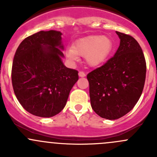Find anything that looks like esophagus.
Here are the masks:
<instances>
[{"label": "esophagus", "instance_id": "esophagus-1", "mask_svg": "<svg viewBox=\"0 0 157 157\" xmlns=\"http://www.w3.org/2000/svg\"><path fill=\"white\" fill-rule=\"evenodd\" d=\"M78 74H79V77H84L85 76H86V74H85L83 71H80Z\"/></svg>", "mask_w": 157, "mask_h": 157}]
</instances>
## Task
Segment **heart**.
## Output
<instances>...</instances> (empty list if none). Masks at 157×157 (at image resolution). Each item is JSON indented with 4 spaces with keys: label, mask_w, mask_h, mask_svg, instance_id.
I'll list each match as a JSON object with an SVG mask.
<instances>
[{
    "label": "heart",
    "mask_w": 157,
    "mask_h": 157,
    "mask_svg": "<svg viewBox=\"0 0 157 157\" xmlns=\"http://www.w3.org/2000/svg\"><path fill=\"white\" fill-rule=\"evenodd\" d=\"M113 47V42L108 36H90L76 41L65 54L71 61H77L78 55L84 56L88 65L97 67L108 59Z\"/></svg>",
    "instance_id": "heart-1"
}]
</instances>
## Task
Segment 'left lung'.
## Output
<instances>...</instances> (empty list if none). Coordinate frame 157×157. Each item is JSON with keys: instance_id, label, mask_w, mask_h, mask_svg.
Returning <instances> with one entry per match:
<instances>
[{"instance_id": "obj_1", "label": "left lung", "mask_w": 157, "mask_h": 157, "mask_svg": "<svg viewBox=\"0 0 157 157\" xmlns=\"http://www.w3.org/2000/svg\"><path fill=\"white\" fill-rule=\"evenodd\" d=\"M120 45L115 55L87 74L92 109L103 118L115 120L128 113L140 99L147 65L134 38L116 31Z\"/></svg>"}]
</instances>
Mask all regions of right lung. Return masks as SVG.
<instances>
[{
    "mask_svg": "<svg viewBox=\"0 0 157 157\" xmlns=\"http://www.w3.org/2000/svg\"><path fill=\"white\" fill-rule=\"evenodd\" d=\"M61 35L55 30L38 32L26 38L14 55V93L22 106L36 116L50 118L59 113L78 80V71L62 62Z\"/></svg>",
    "mask_w": 157,
    "mask_h": 157,
    "instance_id": "right-lung-1",
    "label": "right lung"
}]
</instances>
